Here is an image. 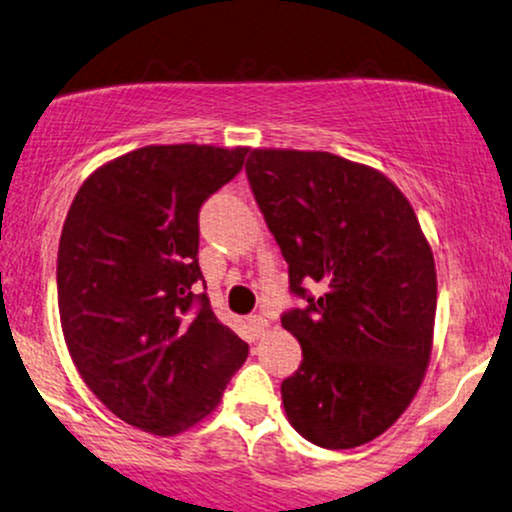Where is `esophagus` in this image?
<instances>
[{"label": "esophagus", "mask_w": 512, "mask_h": 512, "mask_svg": "<svg viewBox=\"0 0 512 512\" xmlns=\"http://www.w3.org/2000/svg\"><path fill=\"white\" fill-rule=\"evenodd\" d=\"M250 327H252V332H255L257 334V337H260V334H264V332H267V327H269V322L267 320H264V317L262 315H250Z\"/></svg>", "instance_id": "esophagus-1"}]
</instances>
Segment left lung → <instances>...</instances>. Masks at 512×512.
I'll return each mask as SVG.
<instances>
[{
  "label": "left lung",
  "instance_id": "1",
  "mask_svg": "<svg viewBox=\"0 0 512 512\" xmlns=\"http://www.w3.org/2000/svg\"><path fill=\"white\" fill-rule=\"evenodd\" d=\"M250 190L303 308L281 315L303 361L281 383L310 443H370L402 416L428 368L436 264L407 197L378 170L327 151L252 149ZM315 280L325 294L304 289Z\"/></svg>",
  "mask_w": 512,
  "mask_h": 512
}]
</instances>
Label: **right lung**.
Returning <instances> with one entry per match:
<instances>
[{
    "mask_svg": "<svg viewBox=\"0 0 512 512\" xmlns=\"http://www.w3.org/2000/svg\"><path fill=\"white\" fill-rule=\"evenodd\" d=\"M245 154L144 146L98 168L62 226L57 303L74 366L115 416L154 436L211 414L248 358L197 291L199 209Z\"/></svg>",
    "mask_w": 512,
    "mask_h": 512,
    "instance_id": "1",
    "label": "right lung"
}]
</instances>
